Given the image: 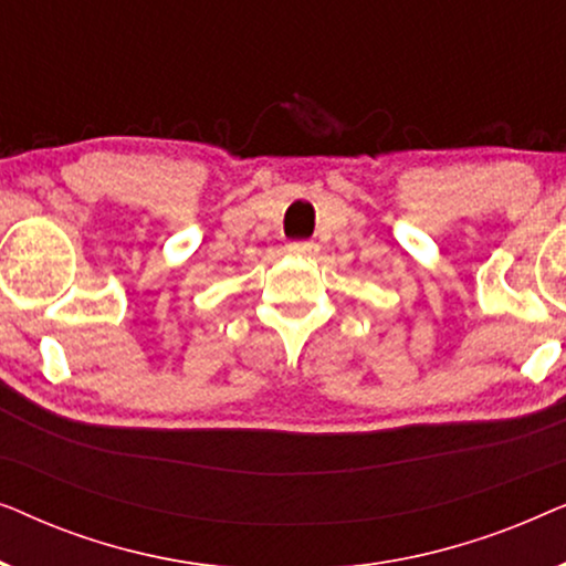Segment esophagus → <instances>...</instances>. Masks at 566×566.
<instances>
[{
	"label": "esophagus",
	"mask_w": 566,
	"mask_h": 566,
	"mask_svg": "<svg viewBox=\"0 0 566 566\" xmlns=\"http://www.w3.org/2000/svg\"><path fill=\"white\" fill-rule=\"evenodd\" d=\"M289 252L296 254V258H314V254L319 252V247L314 242H293L289 244Z\"/></svg>",
	"instance_id": "1"
}]
</instances>
